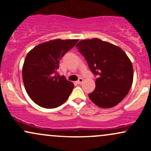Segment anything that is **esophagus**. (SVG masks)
Returning <instances> with one entry per match:
<instances>
[{
    "label": "esophagus",
    "instance_id": "34e87169",
    "mask_svg": "<svg viewBox=\"0 0 151 151\" xmlns=\"http://www.w3.org/2000/svg\"><path fill=\"white\" fill-rule=\"evenodd\" d=\"M83 81H84V79H83L82 78H79V79H78V81H77V84H81V83H83Z\"/></svg>",
    "mask_w": 151,
    "mask_h": 151
}]
</instances>
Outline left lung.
<instances>
[{"label": "left lung", "instance_id": "8db88e82", "mask_svg": "<svg viewBox=\"0 0 151 151\" xmlns=\"http://www.w3.org/2000/svg\"><path fill=\"white\" fill-rule=\"evenodd\" d=\"M77 48L98 78L89 97L101 108L115 106L128 94L133 79V65L119 47L98 38L83 40Z\"/></svg>", "mask_w": 151, "mask_h": 151}]
</instances>
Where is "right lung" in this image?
Returning <instances> with one entry per match:
<instances>
[{
  "label": "right lung",
  "instance_id": "add662e5",
  "mask_svg": "<svg viewBox=\"0 0 151 151\" xmlns=\"http://www.w3.org/2000/svg\"><path fill=\"white\" fill-rule=\"evenodd\" d=\"M78 40L57 39L31 50L22 66V80L27 94L36 104L46 109L60 106L72 93L74 84L58 74L60 60Z\"/></svg>",
  "mask_w": 151,
  "mask_h": 151
}]
</instances>
